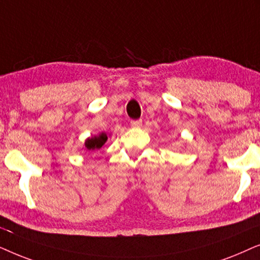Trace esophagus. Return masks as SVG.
I'll return each instance as SVG.
<instances>
[{"instance_id": "esophagus-1", "label": "esophagus", "mask_w": 260, "mask_h": 260, "mask_svg": "<svg viewBox=\"0 0 260 260\" xmlns=\"http://www.w3.org/2000/svg\"><path fill=\"white\" fill-rule=\"evenodd\" d=\"M131 124H132V127H140L141 124H143V121H141V120H132V121H131Z\"/></svg>"}]
</instances>
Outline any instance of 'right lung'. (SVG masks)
<instances>
[{
    "label": "right lung",
    "instance_id": "add662e5",
    "mask_svg": "<svg viewBox=\"0 0 260 260\" xmlns=\"http://www.w3.org/2000/svg\"><path fill=\"white\" fill-rule=\"evenodd\" d=\"M107 139H108V137H107L105 133L100 134L99 137H92L85 141V147L88 148L89 151L100 150V148L105 145Z\"/></svg>",
    "mask_w": 260,
    "mask_h": 260
}]
</instances>
